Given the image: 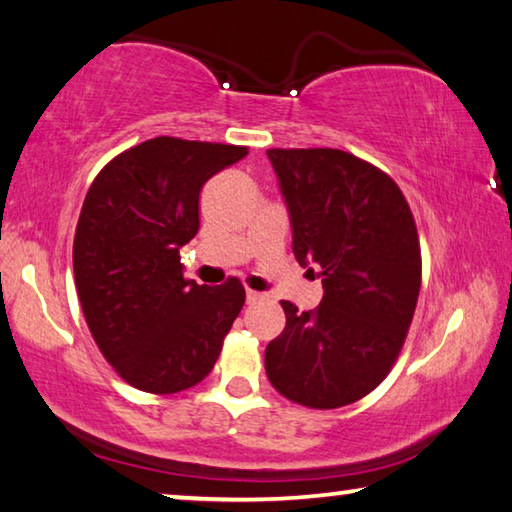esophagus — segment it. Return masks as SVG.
<instances>
[{
  "mask_svg": "<svg viewBox=\"0 0 512 512\" xmlns=\"http://www.w3.org/2000/svg\"><path fill=\"white\" fill-rule=\"evenodd\" d=\"M258 299H263L261 292H256V290H247V304H254V301H258Z\"/></svg>",
  "mask_w": 512,
  "mask_h": 512,
  "instance_id": "1",
  "label": "esophagus"
}]
</instances>
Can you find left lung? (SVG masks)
<instances>
[{
  "instance_id": "left-lung-1",
  "label": "left lung",
  "mask_w": 512,
  "mask_h": 512,
  "mask_svg": "<svg viewBox=\"0 0 512 512\" xmlns=\"http://www.w3.org/2000/svg\"><path fill=\"white\" fill-rule=\"evenodd\" d=\"M301 267L322 276L311 313L290 301L265 349L267 379L290 401L340 408L379 385L413 320L422 281L413 213L388 174L340 149H270Z\"/></svg>"
}]
</instances>
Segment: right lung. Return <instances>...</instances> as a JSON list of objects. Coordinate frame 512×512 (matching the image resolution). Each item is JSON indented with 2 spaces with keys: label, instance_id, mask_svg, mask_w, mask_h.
I'll use <instances>...</instances> for the list:
<instances>
[{
  "label": "right lung",
  "instance_id": "obj_1",
  "mask_svg": "<svg viewBox=\"0 0 512 512\" xmlns=\"http://www.w3.org/2000/svg\"><path fill=\"white\" fill-rule=\"evenodd\" d=\"M247 147L152 138L115 156L83 201L74 279L88 329L133 388L172 395L204 381L242 304L238 279H183L179 249L199 231V192Z\"/></svg>",
  "mask_w": 512,
  "mask_h": 512
}]
</instances>
